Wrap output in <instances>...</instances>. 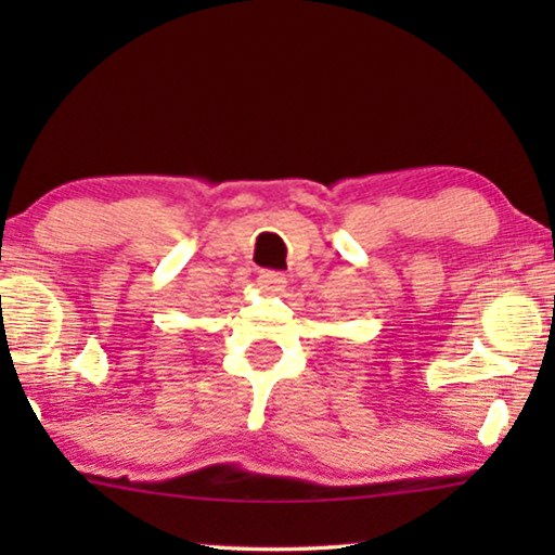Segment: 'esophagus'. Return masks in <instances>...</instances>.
<instances>
[{
	"instance_id": "esophagus-1",
	"label": "esophagus",
	"mask_w": 555,
	"mask_h": 555,
	"mask_svg": "<svg viewBox=\"0 0 555 555\" xmlns=\"http://www.w3.org/2000/svg\"><path fill=\"white\" fill-rule=\"evenodd\" d=\"M257 285H260L264 293L275 295V293H280L285 287V278L280 275V272L264 270V272H260V278H257Z\"/></svg>"
}]
</instances>
